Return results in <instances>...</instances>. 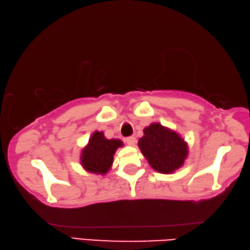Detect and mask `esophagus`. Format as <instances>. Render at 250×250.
Listing matches in <instances>:
<instances>
[{"mask_svg":"<svg viewBox=\"0 0 250 250\" xmlns=\"http://www.w3.org/2000/svg\"><path fill=\"white\" fill-rule=\"evenodd\" d=\"M125 142H126V144H127V145H129V146H134L135 144H136V138H135L134 136L126 137V138H125Z\"/></svg>","mask_w":250,"mask_h":250,"instance_id":"obj_1","label":"esophagus"}]
</instances>
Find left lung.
Wrapping results in <instances>:
<instances>
[{
	"mask_svg": "<svg viewBox=\"0 0 250 250\" xmlns=\"http://www.w3.org/2000/svg\"><path fill=\"white\" fill-rule=\"evenodd\" d=\"M138 147L153 168L162 174H171L184 165L188 155L187 143L179 135L158 123L144 128Z\"/></svg>",
	"mask_w": 250,
	"mask_h": 250,
	"instance_id": "8db88e82",
	"label": "left lung"
}]
</instances>
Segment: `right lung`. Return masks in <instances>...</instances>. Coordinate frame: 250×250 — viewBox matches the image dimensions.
Wrapping results in <instances>:
<instances>
[{
	"instance_id": "right-lung-1",
	"label": "right lung",
	"mask_w": 250,
	"mask_h": 250,
	"mask_svg": "<svg viewBox=\"0 0 250 250\" xmlns=\"http://www.w3.org/2000/svg\"><path fill=\"white\" fill-rule=\"evenodd\" d=\"M123 146L121 140H107L103 132H94L89 138L88 144L84 147L81 154V164L88 173L104 175L110 169L118 147Z\"/></svg>"
}]
</instances>
